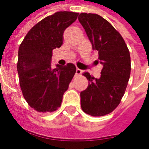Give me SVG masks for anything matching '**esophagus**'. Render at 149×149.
<instances>
[{
	"mask_svg": "<svg viewBox=\"0 0 149 149\" xmlns=\"http://www.w3.org/2000/svg\"><path fill=\"white\" fill-rule=\"evenodd\" d=\"M82 73H83V70H80V69H79V68H77L76 72H75V74H76L77 75H80Z\"/></svg>",
	"mask_w": 149,
	"mask_h": 149,
	"instance_id": "esophagus-1",
	"label": "esophagus"
}]
</instances>
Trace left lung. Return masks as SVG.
<instances>
[{"label":"left lung","instance_id":"8db88e82","mask_svg":"<svg viewBox=\"0 0 149 149\" xmlns=\"http://www.w3.org/2000/svg\"><path fill=\"white\" fill-rule=\"evenodd\" d=\"M79 21L103 65L99 79L83 74L88 86L80 93L81 107L86 114L102 116L113 111L125 94L130 76V55L122 36L104 18L81 13Z\"/></svg>","mask_w":149,"mask_h":149}]
</instances>
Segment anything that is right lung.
Listing matches in <instances>:
<instances>
[{"instance_id":"obj_1","label":"right lung","mask_w":149,"mask_h":149,"mask_svg":"<svg viewBox=\"0 0 149 149\" xmlns=\"http://www.w3.org/2000/svg\"><path fill=\"white\" fill-rule=\"evenodd\" d=\"M78 15L75 12L58 11L46 17L28 32L19 46L17 62L19 85L26 102L37 111L58 109L76 72L71 63L52 68L51 59L53 49L62 45L65 29Z\"/></svg>"}]
</instances>
